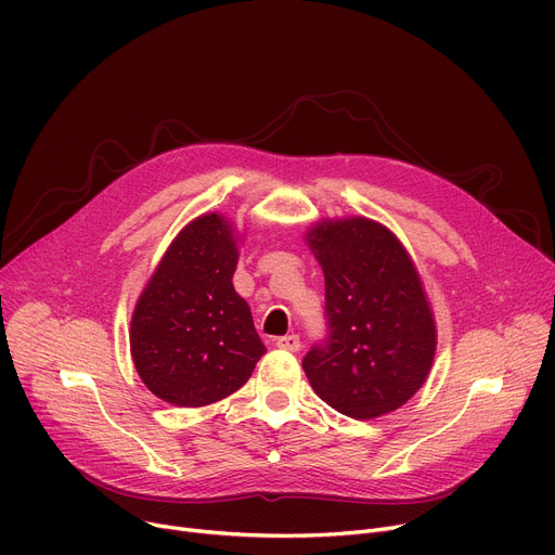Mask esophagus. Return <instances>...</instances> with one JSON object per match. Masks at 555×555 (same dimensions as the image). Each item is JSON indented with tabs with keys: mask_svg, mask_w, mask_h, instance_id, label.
Listing matches in <instances>:
<instances>
[{
	"mask_svg": "<svg viewBox=\"0 0 555 555\" xmlns=\"http://www.w3.org/2000/svg\"><path fill=\"white\" fill-rule=\"evenodd\" d=\"M276 346L283 348V351L297 353L301 348V339H299V335H283V337H276Z\"/></svg>",
	"mask_w": 555,
	"mask_h": 555,
	"instance_id": "1",
	"label": "esophagus"
}]
</instances>
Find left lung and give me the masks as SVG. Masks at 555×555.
I'll return each instance as SVG.
<instances>
[{
	"instance_id": "left-lung-1",
	"label": "left lung",
	"mask_w": 555,
	"mask_h": 555,
	"mask_svg": "<svg viewBox=\"0 0 555 555\" xmlns=\"http://www.w3.org/2000/svg\"><path fill=\"white\" fill-rule=\"evenodd\" d=\"M306 241L326 279L328 337L304 358L314 393L369 421L410 400L427 380L436 326L402 243L369 218L319 220Z\"/></svg>"
}]
</instances>
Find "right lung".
Segmentation results:
<instances>
[{"label":"right lung","instance_id":"add662e5","mask_svg":"<svg viewBox=\"0 0 555 555\" xmlns=\"http://www.w3.org/2000/svg\"><path fill=\"white\" fill-rule=\"evenodd\" d=\"M236 243L222 216L195 218L170 243L132 312L134 369L175 406H204L238 391L266 353L231 283Z\"/></svg>","mask_w":555,"mask_h":555}]
</instances>
